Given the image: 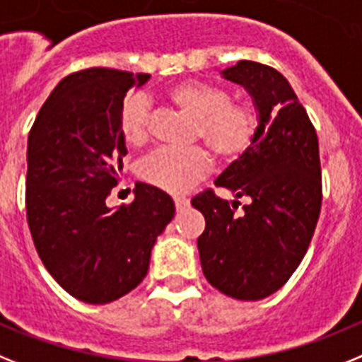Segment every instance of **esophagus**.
I'll list each match as a JSON object with an SVG mask.
<instances>
[{
    "mask_svg": "<svg viewBox=\"0 0 362 362\" xmlns=\"http://www.w3.org/2000/svg\"><path fill=\"white\" fill-rule=\"evenodd\" d=\"M175 206H177L178 211L185 209V207L189 206V199H185V197H175Z\"/></svg>",
    "mask_w": 362,
    "mask_h": 362,
    "instance_id": "1",
    "label": "esophagus"
}]
</instances>
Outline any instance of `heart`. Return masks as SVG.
<instances>
[{
    "label": "heart",
    "instance_id": "obj_1",
    "mask_svg": "<svg viewBox=\"0 0 362 362\" xmlns=\"http://www.w3.org/2000/svg\"><path fill=\"white\" fill-rule=\"evenodd\" d=\"M169 100L194 120V134L224 162H233L247 151L257 133L255 107L246 102H229L224 87L202 80H185L173 86ZM147 100L134 94L125 100L120 112V131L129 146H144L147 140ZM209 155L202 147L158 149L138 169L146 184L168 193L191 189L209 169Z\"/></svg>",
    "mask_w": 362,
    "mask_h": 362
}]
</instances>
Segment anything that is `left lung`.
Instances as JSON below:
<instances>
[{
  "instance_id": "left-lung-1",
  "label": "left lung",
  "mask_w": 362,
  "mask_h": 362,
  "mask_svg": "<svg viewBox=\"0 0 362 362\" xmlns=\"http://www.w3.org/2000/svg\"><path fill=\"white\" fill-rule=\"evenodd\" d=\"M244 87L257 111V133L215 185L191 200L206 218L200 264L209 284L238 300H260L281 290L297 269L320 213L319 140L290 81L268 65L242 59L220 72ZM250 202L235 214L238 199Z\"/></svg>"
}]
</instances>
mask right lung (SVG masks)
Segmentation results:
<instances>
[{
  "label": "right lung",
  "instance_id": "1",
  "mask_svg": "<svg viewBox=\"0 0 362 362\" xmlns=\"http://www.w3.org/2000/svg\"><path fill=\"white\" fill-rule=\"evenodd\" d=\"M149 78L105 67L69 74L29 133L30 235L47 272L81 303L107 304L134 290L175 216L171 197L142 182L129 206L105 204L127 155L120 131L125 94Z\"/></svg>",
  "mask_w": 362,
  "mask_h": 362
}]
</instances>
